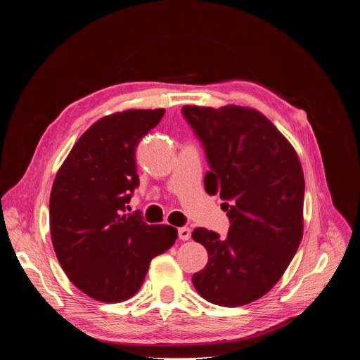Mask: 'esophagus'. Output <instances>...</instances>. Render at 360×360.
Listing matches in <instances>:
<instances>
[{
    "label": "esophagus",
    "instance_id": "obj_1",
    "mask_svg": "<svg viewBox=\"0 0 360 360\" xmlns=\"http://www.w3.org/2000/svg\"><path fill=\"white\" fill-rule=\"evenodd\" d=\"M179 237L181 238V240H189V238H191V228H188V226L179 228Z\"/></svg>",
    "mask_w": 360,
    "mask_h": 360
}]
</instances>
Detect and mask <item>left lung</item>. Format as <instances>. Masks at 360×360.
<instances>
[{
  "label": "left lung",
  "mask_w": 360,
  "mask_h": 360,
  "mask_svg": "<svg viewBox=\"0 0 360 360\" xmlns=\"http://www.w3.org/2000/svg\"><path fill=\"white\" fill-rule=\"evenodd\" d=\"M201 139L210 171L205 192L224 200L230 230L222 238L192 233L209 254L192 276L200 296L219 307L263 297L284 275L303 236L304 179L296 150L254 108L226 105L181 110Z\"/></svg>",
  "instance_id": "obj_1"
}]
</instances>
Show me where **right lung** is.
<instances>
[{"label":"right lung","mask_w":360,"mask_h":360,"mask_svg":"<svg viewBox=\"0 0 360 360\" xmlns=\"http://www.w3.org/2000/svg\"><path fill=\"white\" fill-rule=\"evenodd\" d=\"M165 110L106 115L76 141L60 167L49 198L53 250L72 284L105 303L141 288L150 261L177 240L169 225H148L126 213L139 184L135 151Z\"/></svg>","instance_id":"1"}]
</instances>
